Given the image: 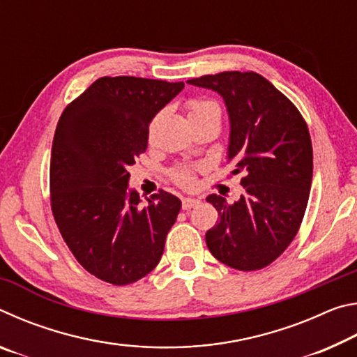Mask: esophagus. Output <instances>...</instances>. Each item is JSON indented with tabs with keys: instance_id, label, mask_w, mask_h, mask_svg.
Returning a JSON list of instances; mask_svg holds the SVG:
<instances>
[{
	"instance_id": "obj_1",
	"label": "esophagus",
	"mask_w": 357,
	"mask_h": 357,
	"mask_svg": "<svg viewBox=\"0 0 357 357\" xmlns=\"http://www.w3.org/2000/svg\"><path fill=\"white\" fill-rule=\"evenodd\" d=\"M200 203V200H198V198H189V197H185V198H183V209H192L193 206H197V204Z\"/></svg>"
}]
</instances>
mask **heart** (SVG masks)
Masks as SVG:
<instances>
[{
	"label": "heart",
	"instance_id": "1",
	"mask_svg": "<svg viewBox=\"0 0 357 357\" xmlns=\"http://www.w3.org/2000/svg\"><path fill=\"white\" fill-rule=\"evenodd\" d=\"M187 112H189V118L198 116V114H204L209 112H219V108L215 104L209 100H202V99H193L187 102ZM172 179L179 185L190 187L195 183V174H193V167H178L172 170Z\"/></svg>",
	"mask_w": 357,
	"mask_h": 357
}]
</instances>
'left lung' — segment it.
Instances as JSON below:
<instances>
[{
	"label": "left lung",
	"instance_id": "8db88e82",
	"mask_svg": "<svg viewBox=\"0 0 357 357\" xmlns=\"http://www.w3.org/2000/svg\"><path fill=\"white\" fill-rule=\"evenodd\" d=\"M187 83L219 93L229 116L228 162L243 173L244 195L206 202L219 213L208 229L209 252L238 271H258L291 244L309 203L313 151L304 118L285 94L257 72H220Z\"/></svg>",
	"mask_w": 357,
	"mask_h": 357
}]
</instances>
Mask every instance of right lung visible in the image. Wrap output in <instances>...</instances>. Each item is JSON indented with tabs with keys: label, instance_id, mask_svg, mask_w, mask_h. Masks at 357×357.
Listing matches in <instances>:
<instances>
[{
	"label": "right lung",
	"instance_id": "1",
	"mask_svg": "<svg viewBox=\"0 0 357 357\" xmlns=\"http://www.w3.org/2000/svg\"><path fill=\"white\" fill-rule=\"evenodd\" d=\"M184 88L140 77H102L64 108L50 160L52 213L89 274L129 285L159 264L181 200L159 190L142 204L128 168L148 148L149 123Z\"/></svg>",
	"mask_w": 357,
	"mask_h": 357
}]
</instances>
